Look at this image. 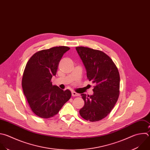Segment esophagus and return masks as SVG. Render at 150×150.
<instances>
[{"instance_id": "1", "label": "esophagus", "mask_w": 150, "mask_h": 150, "mask_svg": "<svg viewBox=\"0 0 150 150\" xmlns=\"http://www.w3.org/2000/svg\"><path fill=\"white\" fill-rule=\"evenodd\" d=\"M72 95L73 96H79V94L76 93V92H74V91H72Z\"/></svg>"}]
</instances>
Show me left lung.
Returning <instances> with one entry per match:
<instances>
[{"instance_id": "left-lung-1", "label": "left lung", "mask_w": 150, "mask_h": 150, "mask_svg": "<svg viewBox=\"0 0 150 150\" xmlns=\"http://www.w3.org/2000/svg\"><path fill=\"white\" fill-rule=\"evenodd\" d=\"M86 68V76L95 85L92 95L82 93L84 106L81 116L91 122L106 117L114 107L120 95V74L112 60L104 52L87 47H76Z\"/></svg>"}]
</instances>
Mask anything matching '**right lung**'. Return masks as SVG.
<instances>
[{
	"label": "right lung",
	"instance_id": "1",
	"mask_svg": "<svg viewBox=\"0 0 150 150\" xmlns=\"http://www.w3.org/2000/svg\"><path fill=\"white\" fill-rule=\"evenodd\" d=\"M69 49L62 46L42 50L26 64L22 81L23 91L32 111L40 118L53 117L71 98L69 90L64 91L51 82L62 56Z\"/></svg>",
	"mask_w": 150,
	"mask_h": 150
}]
</instances>
